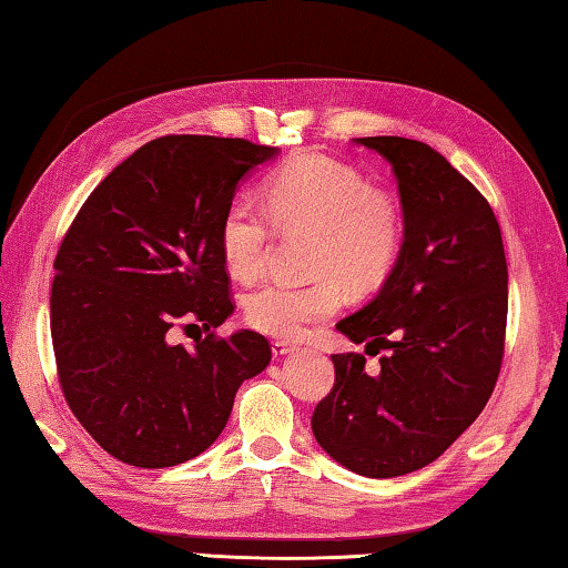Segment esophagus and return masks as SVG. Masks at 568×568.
Returning a JSON list of instances; mask_svg holds the SVG:
<instances>
[{
  "label": "esophagus",
  "instance_id": "obj_1",
  "mask_svg": "<svg viewBox=\"0 0 568 568\" xmlns=\"http://www.w3.org/2000/svg\"><path fill=\"white\" fill-rule=\"evenodd\" d=\"M291 351H295V346L287 344V341H273V356L275 358L291 354Z\"/></svg>",
  "mask_w": 568,
  "mask_h": 568
}]
</instances>
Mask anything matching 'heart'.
I'll use <instances>...</instances> for the list:
<instances>
[{
  "label": "heart",
  "instance_id": "heart-1",
  "mask_svg": "<svg viewBox=\"0 0 568 568\" xmlns=\"http://www.w3.org/2000/svg\"><path fill=\"white\" fill-rule=\"evenodd\" d=\"M263 200L283 230L313 235V283H265L242 301L247 326L265 336L301 338L344 305V281L354 291L379 287L397 265L404 214L389 192L374 189L354 166L323 154H303L265 179ZM273 232L260 206L235 200L220 222V255L235 281H255L267 263Z\"/></svg>",
  "mask_w": 568,
  "mask_h": 568
}]
</instances>
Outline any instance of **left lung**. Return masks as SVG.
I'll return each instance as SVG.
<instances>
[{"label": "left lung", "instance_id": "8db88e82", "mask_svg": "<svg viewBox=\"0 0 568 568\" xmlns=\"http://www.w3.org/2000/svg\"><path fill=\"white\" fill-rule=\"evenodd\" d=\"M356 143L392 164L404 214L397 265L376 298L336 328L372 346L333 354L336 382L311 427L333 460L366 478H397L435 463L478 419L506 346L508 265L485 196L427 143Z\"/></svg>", "mask_w": 568, "mask_h": 568}]
</instances>
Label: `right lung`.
I'll use <instances>...</instances> for the list:
<instances>
[{
	"label": "right lung",
	"mask_w": 568,
	"mask_h": 568,
	"mask_svg": "<svg viewBox=\"0 0 568 568\" xmlns=\"http://www.w3.org/2000/svg\"><path fill=\"white\" fill-rule=\"evenodd\" d=\"M277 149L161 136L93 189L55 257L50 331L68 407L115 460L171 467L202 455L240 384L270 364L255 331L214 336L235 311L220 222L240 179ZM176 325L204 329L186 349Z\"/></svg>",
	"instance_id": "right-lung-1"
}]
</instances>
